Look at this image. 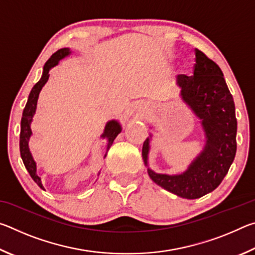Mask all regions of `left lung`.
I'll use <instances>...</instances> for the list:
<instances>
[{
    "label": "left lung",
    "instance_id": "left-lung-1",
    "mask_svg": "<svg viewBox=\"0 0 255 255\" xmlns=\"http://www.w3.org/2000/svg\"><path fill=\"white\" fill-rule=\"evenodd\" d=\"M180 97L196 117L205 132L201 152L180 174L156 173L148 166L152 133L143 145V159L155 183L185 199H198L218 187L225 178L236 154L237 122L235 105L219 66L196 49L192 76L178 75Z\"/></svg>",
    "mask_w": 255,
    "mask_h": 255
}]
</instances>
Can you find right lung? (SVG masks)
I'll use <instances>...</instances> for the list:
<instances>
[{
	"label": "right lung",
	"instance_id": "obj_1",
	"mask_svg": "<svg viewBox=\"0 0 255 255\" xmlns=\"http://www.w3.org/2000/svg\"><path fill=\"white\" fill-rule=\"evenodd\" d=\"M71 53L72 51L70 48H62V49L56 51V53H54L50 56V58L47 60L45 66H44V71H42V75L40 77V80L33 85L32 90L30 91L27 105H25V107H24L22 118H21V131H20L21 158H22L25 169L28 170L30 176H31L34 182L39 185L42 190H45V188L41 183L40 176L37 174V164H36V162H34L32 154H31V152H30V148H29V139L32 135L31 127L30 126H31L33 116H34V114H36L37 102H38V98H39V93L41 91V89L44 88V85L47 83V81H48V79H49V71L53 67H55L56 65H58L59 60H62L63 58L70 56ZM122 129H123L122 125H120L119 122H117V120H115V119L109 120V122L106 124L105 130H103L102 135L100 136L101 138H106L108 141L105 157L107 156L108 150H109V148L111 147L112 143H114L115 138L118 136V133L122 132ZM99 174H100V172L98 173V176H99Z\"/></svg>",
	"mask_w": 255,
	"mask_h": 255
}]
</instances>
